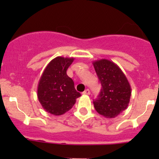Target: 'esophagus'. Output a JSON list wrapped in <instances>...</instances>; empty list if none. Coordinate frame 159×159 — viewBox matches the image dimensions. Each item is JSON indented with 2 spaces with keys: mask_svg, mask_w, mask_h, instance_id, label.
I'll return each instance as SVG.
<instances>
[{
  "mask_svg": "<svg viewBox=\"0 0 159 159\" xmlns=\"http://www.w3.org/2000/svg\"><path fill=\"white\" fill-rule=\"evenodd\" d=\"M82 94H86V95H89V94H90V90L89 89L84 90V91L82 92Z\"/></svg>",
  "mask_w": 159,
  "mask_h": 159,
  "instance_id": "1",
  "label": "esophagus"
}]
</instances>
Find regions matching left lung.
Wrapping results in <instances>:
<instances>
[{
	"instance_id": "obj_1",
	"label": "left lung",
	"mask_w": 159,
	"mask_h": 159,
	"mask_svg": "<svg viewBox=\"0 0 159 159\" xmlns=\"http://www.w3.org/2000/svg\"><path fill=\"white\" fill-rule=\"evenodd\" d=\"M93 65L102 84L98 97L93 102L94 108L105 118H115L129 104L131 89L129 81L113 61L101 59L93 61Z\"/></svg>"
}]
</instances>
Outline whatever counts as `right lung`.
<instances>
[{
    "instance_id": "right-lung-1",
    "label": "right lung",
    "mask_w": 159,
    "mask_h": 159,
    "mask_svg": "<svg viewBox=\"0 0 159 159\" xmlns=\"http://www.w3.org/2000/svg\"><path fill=\"white\" fill-rule=\"evenodd\" d=\"M74 57H57L44 69L38 86V101L43 108L54 115H61L69 111L81 94L75 89L67 70Z\"/></svg>"
}]
</instances>
